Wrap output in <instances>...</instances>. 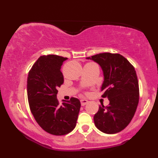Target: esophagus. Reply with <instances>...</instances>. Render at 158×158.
I'll return each mask as SVG.
<instances>
[{
  "label": "esophagus",
  "mask_w": 158,
  "mask_h": 158,
  "mask_svg": "<svg viewBox=\"0 0 158 158\" xmlns=\"http://www.w3.org/2000/svg\"><path fill=\"white\" fill-rule=\"evenodd\" d=\"M81 105L82 106H85V105L87 104V103L88 102V101L87 100V99H81Z\"/></svg>",
  "instance_id": "esophagus-1"
}]
</instances>
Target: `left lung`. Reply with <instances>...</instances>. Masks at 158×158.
<instances>
[{"mask_svg":"<svg viewBox=\"0 0 158 158\" xmlns=\"http://www.w3.org/2000/svg\"><path fill=\"white\" fill-rule=\"evenodd\" d=\"M100 66L103 73L101 91L109 100L99 106L94 124L106 134H116L129 124L139 102V85L135 69L119 54L103 52L86 58Z\"/></svg>","mask_w":158,"mask_h":158,"instance_id":"left-lung-1","label":"left lung"}]
</instances>
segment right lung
<instances>
[{"instance_id": "1", "label": "right lung", "mask_w": 158, "mask_h": 158, "mask_svg": "<svg viewBox=\"0 0 158 158\" xmlns=\"http://www.w3.org/2000/svg\"><path fill=\"white\" fill-rule=\"evenodd\" d=\"M68 58L56 55L40 56L27 77V97L35 121L45 131L64 135L74 129L80 110L77 98L69 101L57 99L58 88L64 82L60 69Z\"/></svg>"}]
</instances>
